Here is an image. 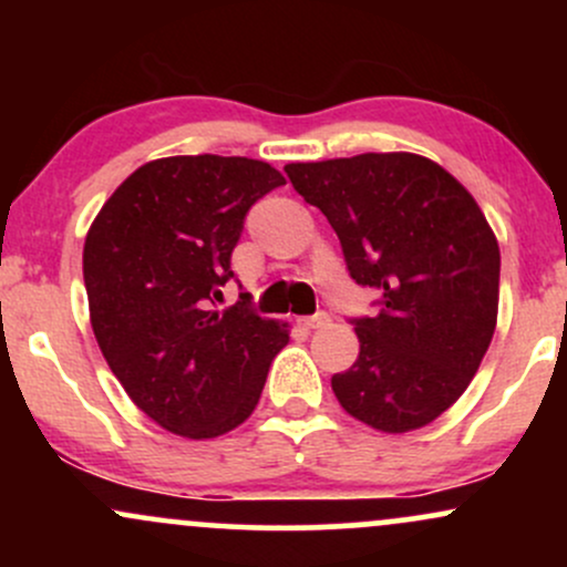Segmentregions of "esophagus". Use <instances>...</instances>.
<instances>
[{
	"mask_svg": "<svg viewBox=\"0 0 567 567\" xmlns=\"http://www.w3.org/2000/svg\"><path fill=\"white\" fill-rule=\"evenodd\" d=\"M301 324H303L306 330H317V328H324V324H330V317L324 315V311H317V315L303 317Z\"/></svg>",
	"mask_w": 567,
	"mask_h": 567,
	"instance_id": "esophagus-1",
	"label": "esophagus"
}]
</instances>
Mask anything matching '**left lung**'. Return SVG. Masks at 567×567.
Here are the masks:
<instances>
[{
	"mask_svg": "<svg viewBox=\"0 0 567 567\" xmlns=\"http://www.w3.org/2000/svg\"><path fill=\"white\" fill-rule=\"evenodd\" d=\"M341 239L351 279L381 292L351 320L360 357L330 383L349 415L413 432L466 392L498 317L501 252L480 205L437 162L408 152L285 165Z\"/></svg>",
	"mask_w": 567,
	"mask_h": 567,
	"instance_id": "1",
	"label": "left lung"
}]
</instances>
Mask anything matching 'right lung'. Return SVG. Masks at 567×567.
<instances>
[{"label": "right lung", "mask_w": 567, "mask_h": 567, "mask_svg": "<svg viewBox=\"0 0 567 567\" xmlns=\"http://www.w3.org/2000/svg\"><path fill=\"white\" fill-rule=\"evenodd\" d=\"M282 184L269 162L247 157L154 159L90 226L82 269L95 341L130 400L167 432L213 440L237 429L290 341L288 324L245 301L216 309L247 210Z\"/></svg>", "instance_id": "obj_1"}]
</instances>
